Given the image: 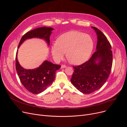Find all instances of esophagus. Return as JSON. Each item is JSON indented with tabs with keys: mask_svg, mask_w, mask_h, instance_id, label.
<instances>
[{
	"mask_svg": "<svg viewBox=\"0 0 127 127\" xmlns=\"http://www.w3.org/2000/svg\"><path fill=\"white\" fill-rule=\"evenodd\" d=\"M66 67V66L65 65H64V64H62V65H61V68H65Z\"/></svg>",
	"mask_w": 127,
	"mask_h": 127,
	"instance_id": "1",
	"label": "esophagus"
}]
</instances>
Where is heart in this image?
<instances>
[{"instance_id":"b5f03b06","label":"heart","mask_w":127,"mask_h":127,"mask_svg":"<svg viewBox=\"0 0 127 127\" xmlns=\"http://www.w3.org/2000/svg\"><path fill=\"white\" fill-rule=\"evenodd\" d=\"M94 42L92 37L84 33L71 31L60 35L51 47V53L57 61L66 57L73 64H81L87 61L92 52Z\"/></svg>"}]
</instances>
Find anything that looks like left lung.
Listing matches in <instances>:
<instances>
[{"label":"left lung","mask_w":127,"mask_h":127,"mask_svg":"<svg viewBox=\"0 0 127 127\" xmlns=\"http://www.w3.org/2000/svg\"><path fill=\"white\" fill-rule=\"evenodd\" d=\"M97 44L96 50L85 63L73 66L70 81L79 91L90 94L100 89L107 80L111 72L113 63L111 46L103 33L95 27ZM99 62L97 64L96 61Z\"/></svg>","instance_id":"obj_1"}]
</instances>
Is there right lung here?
Wrapping results in <instances>:
<instances>
[{"mask_svg":"<svg viewBox=\"0 0 127 127\" xmlns=\"http://www.w3.org/2000/svg\"><path fill=\"white\" fill-rule=\"evenodd\" d=\"M53 29L50 27H41L27 32L23 36L18 47L25 40L33 37L44 39L49 44L50 35ZM16 55V69L20 81L24 87L33 94H39L49 86L54 81L56 71L61 67L60 65L45 61L38 68L34 69H25L20 65Z\"/></svg>","mask_w":127,"mask_h":127,"instance_id":"1","label":"right lung"}]
</instances>
